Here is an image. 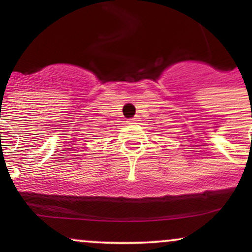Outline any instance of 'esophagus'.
<instances>
[{"label":"esophagus","mask_w":252,"mask_h":252,"mask_svg":"<svg viewBox=\"0 0 252 252\" xmlns=\"http://www.w3.org/2000/svg\"><path fill=\"white\" fill-rule=\"evenodd\" d=\"M138 121H140V118H138V116H136L134 118H130V120L126 121V122L130 123V124H136V123L138 122Z\"/></svg>","instance_id":"obj_1"}]
</instances>
